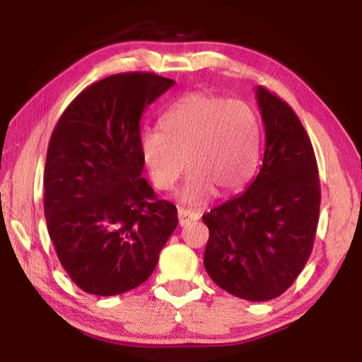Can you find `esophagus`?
Listing matches in <instances>:
<instances>
[{"label":"esophagus","mask_w":362,"mask_h":362,"mask_svg":"<svg viewBox=\"0 0 362 362\" xmlns=\"http://www.w3.org/2000/svg\"><path fill=\"white\" fill-rule=\"evenodd\" d=\"M201 218V213L194 211V210H189V209H179V224L180 226H187L188 222L191 221H197Z\"/></svg>","instance_id":"34e87169"}]
</instances>
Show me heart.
I'll use <instances>...</instances> for the list:
<instances>
[{
  "label": "heart",
  "instance_id": "obj_1",
  "mask_svg": "<svg viewBox=\"0 0 362 362\" xmlns=\"http://www.w3.org/2000/svg\"><path fill=\"white\" fill-rule=\"evenodd\" d=\"M259 124L255 112L240 99L191 93L163 113L158 130L140 136L141 160L152 185L166 191L189 175L182 201L199 202L213 188L218 194L241 189L255 173Z\"/></svg>",
  "mask_w": 362,
  "mask_h": 362
}]
</instances>
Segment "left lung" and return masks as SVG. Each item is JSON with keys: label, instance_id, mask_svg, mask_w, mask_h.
<instances>
[{"label": "left lung", "instance_id": "left-lung-1", "mask_svg": "<svg viewBox=\"0 0 362 362\" xmlns=\"http://www.w3.org/2000/svg\"><path fill=\"white\" fill-rule=\"evenodd\" d=\"M266 148L243 194L202 216L210 230L204 266L228 294L250 302L281 296L308 261L320 209L313 144L291 107L257 87Z\"/></svg>", "mask_w": 362, "mask_h": 362}]
</instances>
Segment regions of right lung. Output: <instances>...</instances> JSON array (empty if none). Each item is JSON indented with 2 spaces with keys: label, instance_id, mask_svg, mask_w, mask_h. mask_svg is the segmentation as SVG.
<instances>
[{
  "label": "right lung",
  "instance_id": "right-lung-1",
  "mask_svg": "<svg viewBox=\"0 0 362 362\" xmlns=\"http://www.w3.org/2000/svg\"><path fill=\"white\" fill-rule=\"evenodd\" d=\"M175 81L121 73L74 98L54 127L45 163V218L57 258L78 286L118 296L149 279L177 227L175 205L141 177L140 118Z\"/></svg>",
  "mask_w": 362,
  "mask_h": 362
}]
</instances>
